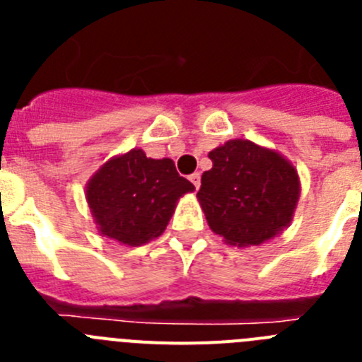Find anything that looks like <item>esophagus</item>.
Masks as SVG:
<instances>
[{"label": "esophagus", "mask_w": 362, "mask_h": 362, "mask_svg": "<svg viewBox=\"0 0 362 362\" xmlns=\"http://www.w3.org/2000/svg\"><path fill=\"white\" fill-rule=\"evenodd\" d=\"M190 181H192V185H194V187H196V190H197V188H199V185H201V174H199V172H194V174L190 175Z\"/></svg>", "instance_id": "esophagus-1"}]
</instances>
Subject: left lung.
I'll list each match as a JSON object with an SVG mask.
<instances>
[{"label":"left lung","mask_w":362,"mask_h":362,"mask_svg":"<svg viewBox=\"0 0 362 362\" xmlns=\"http://www.w3.org/2000/svg\"><path fill=\"white\" fill-rule=\"evenodd\" d=\"M197 192L210 228L233 246L261 245L290 225L299 177L281 153L232 139L209 153Z\"/></svg>","instance_id":"1"}]
</instances>
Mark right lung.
<instances>
[{"label": "right lung", "mask_w": 362, "mask_h": 362, "mask_svg": "<svg viewBox=\"0 0 362 362\" xmlns=\"http://www.w3.org/2000/svg\"><path fill=\"white\" fill-rule=\"evenodd\" d=\"M194 190L172 159L146 158L141 148L105 163L86 187V201L99 232L129 246L159 238L175 203Z\"/></svg>", "instance_id": "obj_1"}]
</instances>
